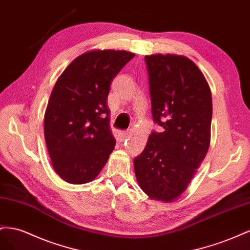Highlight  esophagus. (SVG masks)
Here are the masks:
<instances>
[{"instance_id": "34e87169", "label": "esophagus", "mask_w": 250, "mask_h": 250, "mask_svg": "<svg viewBox=\"0 0 250 250\" xmlns=\"http://www.w3.org/2000/svg\"><path fill=\"white\" fill-rule=\"evenodd\" d=\"M131 134H132L131 131H125V132L121 133V136H123L124 139H125V138H127V137H130Z\"/></svg>"}]
</instances>
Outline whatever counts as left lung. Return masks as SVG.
Returning <instances> with one entry per match:
<instances>
[{
	"mask_svg": "<svg viewBox=\"0 0 250 250\" xmlns=\"http://www.w3.org/2000/svg\"><path fill=\"white\" fill-rule=\"evenodd\" d=\"M152 115L162 132L152 131L134 159L141 189L169 202L187 189L208 151L212 116L209 85L185 56L146 55Z\"/></svg>",
	"mask_w": 250,
	"mask_h": 250,
	"instance_id": "obj_1",
	"label": "left lung"
}]
</instances>
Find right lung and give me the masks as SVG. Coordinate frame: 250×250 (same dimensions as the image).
<instances>
[{"label":"right lung","instance_id":"add662e5","mask_svg":"<svg viewBox=\"0 0 250 250\" xmlns=\"http://www.w3.org/2000/svg\"><path fill=\"white\" fill-rule=\"evenodd\" d=\"M135 54L90 51L76 58L56 81L44 118L46 145L55 172L72 184L97 177L116 140L106 104L111 83Z\"/></svg>","mask_w":250,"mask_h":250}]
</instances>
